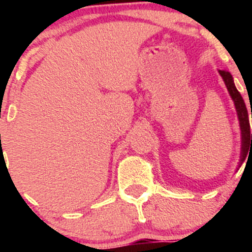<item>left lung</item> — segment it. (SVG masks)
I'll return each instance as SVG.
<instances>
[{
    "label": "left lung",
    "mask_w": 252,
    "mask_h": 252,
    "mask_svg": "<svg viewBox=\"0 0 252 252\" xmlns=\"http://www.w3.org/2000/svg\"><path fill=\"white\" fill-rule=\"evenodd\" d=\"M218 73L222 77L223 81H224L225 86H227V90L229 93L230 97H232L233 102H234L236 114H238L239 119V126H240V131H241V151H240V161L238 163V171L241 167V164L244 163L245 158L248 157L249 150L252 149V134L250 131V122H249V113L248 108H246L245 102H244L243 96L240 95V93L238 91V89L235 88L234 80H233L232 74L227 70H220ZM251 118H252V111H251ZM252 144H250V141Z\"/></svg>",
    "instance_id": "1"
}]
</instances>
